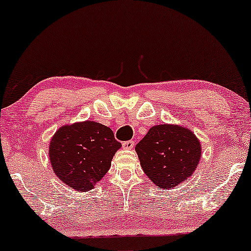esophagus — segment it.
<instances>
[{
    "instance_id": "esophagus-1",
    "label": "esophagus",
    "mask_w": 251,
    "mask_h": 251,
    "mask_svg": "<svg viewBox=\"0 0 251 251\" xmlns=\"http://www.w3.org/2000/svg\"><path fill=\"white\" fill-rule=\"evenodd\" d=\"M122 146L126 150H132L133 146H135V142H133V141H126V142L123 143Z\"/></svg>"
}]
</instances>
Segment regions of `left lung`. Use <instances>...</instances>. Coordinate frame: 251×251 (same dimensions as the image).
<instances>
[{
	"label": "left lung",
	"mask_w": 251,
	"mask_h": 251,
	"mask_svg": "<svg viewBox=\"0 0 251 251\" xmlns=\"http://www.w3.org/2000/svg\"><path fill=\"white\" fill-rule=\"evenodd\" d=\"M141 166L159 189H173L196 171L201 157L200 139L190 129L158 125L136 145Z\"/></svg>",
	"instance_id": "obj_1"
}]
</instances>
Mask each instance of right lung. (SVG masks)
<instances>
[{
  "label": "right lung",
  "instance_id": "obj_1",
  "mask_svg": "<svg viewBox=\"0 0 251 251\" xmlns=\"http://www.w3.org/2000/svg\"><path fill=\"white\" fill-rule=\"evenodd\" d=\"M121 143L108 126L96 121L62 126L50 143V165L54 173L76 191L93 189L105 176Z\"/></svg>",
  "mask_w": 251,
  "mask_h": 251
}]
</instances>
